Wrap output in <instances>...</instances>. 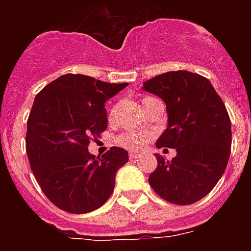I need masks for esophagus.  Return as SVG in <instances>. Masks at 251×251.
Returning a JSON list of instances; mask_svg holds the SVG:
<instances>
[{
	"label": "esophagus",
	"mask_w": 251,
	"mask_h": 251,
	"mask_svg": "<svg viewBox=\"0 0 251 251\" xmlns=\"http://www.w3.org/2000/svg\"><path fill=\"white\" fill-rule=\"evenodd\" d=\"M138 154H136V153H133V152H130L129 153V159L130 161H134V159H138Z\"/></svg>",
	"instance_id": "34e87169"
}]
</instances>
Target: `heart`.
<instances>
[{
	"label": "heart",
	"mask_w": 251,
	"mask_h": 251,
	"mask_svg": "<svg viewBox=\"0 0 251 251\" xmlns=\"http://www.w3.org/2000/svg\"><path fill=\"white\" fill-rule=\"evenodd\" d=\"M151 99V97H146L143 98V101ZM152 134L150 132H145V130H127L119 134L117 138V143L121 147L126 148V150L133 151V152H139L143 150L148 141H151Z\"/></svg>",
	"instance_id": "b5f03b06"
}]
</instances>
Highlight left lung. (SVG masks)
<instances>
[{"mask_svg": "<svg viewBox=\"0 0 251 251\" xmlns=\"http://www.w3.org/2000/svg\"><path fill=\"white\" fill-rule=\"evenodd\" d=\"M143 90L166 103L168 126L157 148H175L167 161L159 154L148 182L159 197L191 205L205 197L225 172L231 150V122L212 84L195 73L178 70L157 75Z\"/></svg>", "mask_w": 251, "mask_h": 251, "instance_id": "obj_1", "label": "left lung"}]
</instances>
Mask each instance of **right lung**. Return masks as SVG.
Segmentation results:
<instances>
[{
  "label": "right lung",
  "mask_w": 251,
  "mask_h": 251,
  "mask_svg": "<svg viewBox=\"0 0 251 251\" xmlns=\"http://www.w3.org/2000/svg\"><path fill=\"white\" fill-rule=\"evenodd\" d=\"M127 85L65 74L36 95L27 119L26 153L37 183L56 207L86 214L112 195L128 152L112 147L95 159L88 146L106 129L105 101Z\"/></svg>",
  "instance_id": "right-lung-1"
}]
</instances>
